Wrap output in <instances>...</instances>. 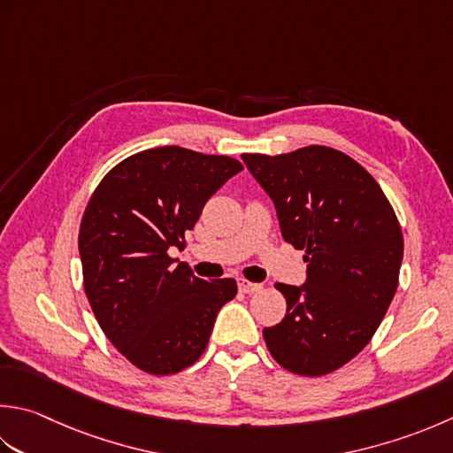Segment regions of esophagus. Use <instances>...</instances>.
Here are the masks:
<instances>
[{
	"label": "esophagus",
	"mask_w": 453,
	"mask_h": 453,
	"mask_svg": "<svg viewBox=\"0 0 453 453\" xmlns=\"http://www.w3.org/2000/svg\"><path fill=\"white\" fill-rule=\"evenodd\" d=\"M237 287H239V290L245 292V295H255V292H259L263 288V285H259V282H250L245 279H239Z\"/></svg>",
	"instance_id": "1"
}]
</instances>
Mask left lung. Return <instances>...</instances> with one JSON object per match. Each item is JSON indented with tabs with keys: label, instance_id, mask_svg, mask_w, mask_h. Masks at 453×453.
<instances>
[{
	"label": "left lung",
	"instance_id": "1",
	"mask_svg": "<svg viewBox=\"0 0 453 453\" xmlns=\"http://www.w3.org/2000/svg\"><path fill=\"white\" fill-rule=\"evenodd\" d=\"M242 158L308 263L304 285H274L287 316L263 338L292 373H332L365 348L391 306L404 247L395 210L373 176L335 149Z\"/></svg>",
	"mask_w": 453,
	"mask_h": 453
}]
</instances>
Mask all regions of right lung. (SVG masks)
Returning <instances> with one entry per match:
<instances>
[{
    "label": "right lung",
    "instance_id": "1",
    "mask_svg": "<svg viewBox=\"0 0 453 453\" xmlns=\"http://www.w3.org/2000/svg\"><path fill=\"white\" fill-rule=\"evenodd\" d=\"M243 166L182 147L137 153L104 176L80 224L84 290L108 340L150 375L190 367L206 349L234 279L203 280L168 257L203 203Z\"/></svg>",
    "mask_w": 453,
    "mask_h": 453
}]
</instances>
